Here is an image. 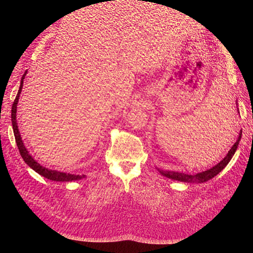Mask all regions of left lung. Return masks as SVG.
<instances>
[{"label": "left lung", "mask_w": 253, "mask_h": 253, "mask_svg": "<svg viewBox=\"0 0 253 253\" xmlns=\"http://www.w3.org/2000/svg\"><path fill=\"white\" fill-rule=\"evenodd\" d=\"M237 110H239V109H237ZM241 137H242V131L240 133V136H239V138H237L236 142L232 145V148L230 149V151L228 152L227 156L223 160H221L220 163H218L216 166H214L213 168H211L210 170L204 171L202 173H197L195 175H189V174L179 173V172H173V171H164V170H160V169H157V170L159 171L160 174L166 176V177L174 179V180L183 181V182H197V183L205 182L207 180L213 178L214 176H216L229 164V162H230V160H231L232 156L234 155V153H235L237 147H239Z\"/></svg>", "instance_id": "1"}]
</instances>
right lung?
I'll list each match as a JSON object with an SVG mask.
<instances>
[{"label":"right lung","mask_w":253,"mask_h":253,"mask_svg":"<svg viewBox=\"0 0 253 253\" xmlns=\"http://www.w3.org/2000/svg\"><path fill=\"white\" fill-rule=\"evenodd\" d=\"M115 1V0H114ZM25 74L23 75V77L21 79V85L19 88V91L17 94L16 99L12 103V108H11V122H12V128H13V134H14V138H16V142L18 145V149L20 151V154L22 156V158L24 159V162L32 168L33 170H35L37 173H39L40 175L44 176L45 178L50 179V180H55V181H72V180H78L81 178L85 177V175H76V174H70V173H63V172H58L55 170H49L47 168L42 167L40 164H38L36 160L32 157V155L29 154L28 151L26 150L24 143L22 141L21 135L19 132L18 128V125H17V104L19 101V97L22 91V87H23V81H24L25 78Z\"/></svg>","instance_id":"add662e5"}]
</instances>
